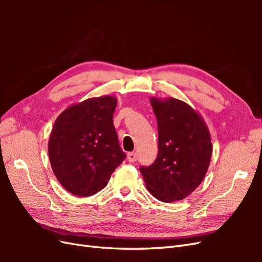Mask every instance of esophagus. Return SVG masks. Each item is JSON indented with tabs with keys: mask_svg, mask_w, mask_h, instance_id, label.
<instances>
[{
	"mask_svg": "<svg viewBox=\"0 0 262 262\" xmlns=\"http://www.w3.org/2000/svg\"><path fill=\"white\" fill-rule=\"evenodd\" d=\"M126 158H128V161L130 163H133L137 161V154L134 152H130V153H128V155H126Z\"/></svg>",
	"mask_w": 262,
	"mask_h": 262,
	"instance_id": "obj_1",
	"label": "esophagus"
}]
</instances>
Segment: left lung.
<instances>
[{
	"label": "left lung",
	"mask_w": 262,
	"mask_h": 262,
	"mask_svg": "<svg viewBox=\"0 0 262 262\" xmlns=\"http://www.w3.org/2000/svg\"><path fill=\"white\" fill-rule=\"evenodd\" d=\"M157 119L158 154L140 167L150 194L163 202L182 200L199 187L212 156L210 131L201 115L176 98L149 99Z\"/></svg>",
	"instance_id": "1"
}]
</instances>
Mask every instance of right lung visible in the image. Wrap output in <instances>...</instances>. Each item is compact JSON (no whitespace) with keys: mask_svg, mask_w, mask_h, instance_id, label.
Here are the masks:
<instances>
[{"mask_svg":"<svg viewBox=\"0 0 262 262\" xmlns=\"http://www.w3.org/2000/svg\"><path fill=\"white\" fill-rule=\"evenodd\" d=\"M116 106L114 96L89 98L68 107L55 120L49 160L55 177L70 193H97L125 158L113 121Z\"/></svg>","mask_w":262,"mask_h":262,"instance_id":"1","label":"right lung"}]
</instances>
